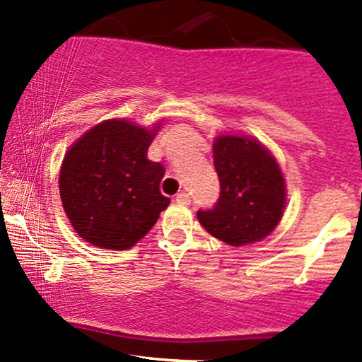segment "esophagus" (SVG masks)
I'll return each mask as SVG.
<instances>
[{
  "label": "esophagus",
  "mask_w": 362,
  "mask_h": 362,
  "mask_svg": "<svg viewBox=\"0 0 362 362\" xmlns=\"http://www.w3.org/2000/svg\"><path fill=\"white\" fill-rule=\"evenodd\" d=\"M189 194L188 193H185V192H181V193H177L176 194V203H180V205H189Z\"/></svg>",
  "instance_id": "obj_1"
}]
</instances>
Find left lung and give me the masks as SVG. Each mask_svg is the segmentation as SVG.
Returning <instances> with one entry per match:
<instances>
[{
	"label": "left lung",
	"instance_id": "8db88e82",
	"mask_svg": "<svg viewBox=\"0 0 362 362\" xmlns=\"http://www.w3.org/2000/svg\"><path fill=\"white\" fill-rule=\"evenodd\" d=\"M221 197L197 217L209 234L230 246L265 239L286 209V181L277 160L258 140L221 135L214 141Z\"/></svg>",
	"mask_w": 362,
	"mask_h": 362
}]
</instances>
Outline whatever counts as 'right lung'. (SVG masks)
Returning <instances> with one entry per match:
<instances>
[{
    "mask_svg": "<svg viewBox=\"0 0 362 362\" xmlns=\"http://www.w3.org/2000/svg\"><path fill=\"white\" fill-rule=\"evenodd\" d=\"M107 119L71 145L59 170V194L73 229L105 250H129L152 229L169 198L159 185L164 168L147 159L159 132Z\"/></svg>",
    "mask_w": 362,
    "mask_h": 362,
    "instance_id": "obj_1",
    "label": "right lung"
}]
</instances>
